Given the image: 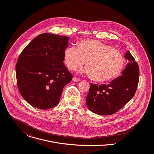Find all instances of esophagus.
Masks as SVG:
<instances>
[{
  "label": "esophagus",
  "mask_w": 154,
  "mask_h": 154,
  "mask_svg": "<svg viewBox=\"0 0 154 154\" xmlns=\"http://www.w3.org/2000/svg\"><path fill=\"white\" fill-rule=\"evenodd\" d=\"M80 79H79L75 77H74L72 78V81H73V82H79V81H80Z\"/></svg>",
  "instance_id": "1"
}]
</instances>
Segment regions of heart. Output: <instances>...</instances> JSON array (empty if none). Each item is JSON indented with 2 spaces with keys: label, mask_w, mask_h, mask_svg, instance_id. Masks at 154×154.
<instances>
[{
  "label": "heart",
  "mask_w": 154,
  "mask_h": 154,
  "mask_svg": "<svg viewBox=\"0 0 154 154\" xmlns=\"http://www.w3.org/2000/svg\"><path fill=\"white\" fill-rule=\"evenodd\" d=\"M64 61L71 71L85 61L87 67L80 69L79 73L89 74L92 80L98 82H109L118 77L125 63L120 51L93 39L80 41L77 48L67 47L64 51Z\"/></svg>",
  "instance_id": "obj_1"
}]
</instances>
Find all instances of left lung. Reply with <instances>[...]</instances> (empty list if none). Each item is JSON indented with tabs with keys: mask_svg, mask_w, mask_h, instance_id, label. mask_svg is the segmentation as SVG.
Returning a JSON list of instances; mask_svg holds the SVG:
<instances>
[{
	"mask_svg": "<svg viewBox=\"0 0 154 154\" xmlns=\"http://www.w3.org/2000/svg\"><path fill=\"white\" fill-rule=\"evenodd\" d=\"M125 59L128 63L121 76L108 85L91 83L86 103L93 113L101 116L115 114L135 94L139 82V66L129 50L125 53Z\"/></svg>",
	"mask_w": 154,
	"mask_h": 154,
	"instance_id": "8db88e82",
	"label": "left lung"
}]
</instances>
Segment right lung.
<instances>
[{"instance_id": "obj_1", "label": "right lung", "mask_w": 154, "mask_h": 154, "mask_svg": "<svg viewBox=\"0 0 154 154\" xmlns=\"http://www.w3.org/2000/svg\"><path fill=\"white\" fill-rule=\"evenodd\" d=\"M69 37L50 33L35 37L21 52L16 65L17 85L32 106L48 109L58 105L72 75L64 66Z\"/></svg>"}]
</instances>
